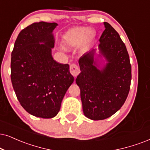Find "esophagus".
I'll return each mask as SVG.
<instances>
[{
	"label": "esophagus",
	"instance_id": "esophagus-1",
	"mask_svg": "<svg viewBox=\"0 0 150 150\" xmlns=\"http://www.w3.org/2000/svg\"><path fill=\"white\" fill-rule=\"evenodd\" d=\"M70 72L73 75V76L76 77L79 75V73H80V71H79L78 66L75 64H73L70 66Z\"/></svg>",
	"mask_w": 150,
	"mask_h": 150
}]
</instances>
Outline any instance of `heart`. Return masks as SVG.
I'll use <instances>...</instances> for the list:
<instances>
[{
    "label": "heart",
    "instance_id": "obj_1",
    "mask_svg": "<svg viewBox=\"0 0 150 150\" xmlns=\"http://www.w3.org/2000/svg\"><path fill=\"white\" fill-rule=\"evenodd\" d=\"M93 31L87 27H75L64 34L63 42L68 47H77L82 43V48H86L93 37Z\"/></svg>",
    "mask_w": 150,
    "mask_h": 150
}]
</instances>
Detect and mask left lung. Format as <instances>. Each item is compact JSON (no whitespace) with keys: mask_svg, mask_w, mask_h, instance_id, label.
<instances>
[{"mask_svg":"<svg viewBox=\"0 0 150 150\" xmlns=\"http://www.w3.org/2000/svg\"><path fill=\"white\" fill-rule=\"evenodd\" d=\"M104 25L98 57H104L107 64L100 69L94 57L96 49H92L79 58L81 73L76 78L83 112L93 120L109 117L122 107L132 80V66L125 45L111 25L107 22Z\"/></svg>","mask_w":150,"mask_h":150,"instance_id":"8db88e82","label":"left lung"}]
</instances>
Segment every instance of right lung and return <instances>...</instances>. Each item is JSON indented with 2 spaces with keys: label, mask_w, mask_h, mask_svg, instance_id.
Segmentation results:
<instances>
[{
  "label": "right lung",
  "mask_w": 150,
  "mask_h": 150,
  "mask_svg": "<svg viewBox=\"0 0 150 150\" xmlns=\"http://www.w3.org/2000/svg\"><path fill=\"white\" fill-rule=\"evenodd\" d=\"M56 23H34L18 34L11 58V80L17 99L30 114L57 115L74 77L69 64L53 59Z\"/></svg>",
  "instance_id": "1"
}]
</instances>
